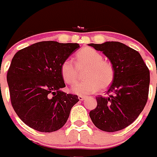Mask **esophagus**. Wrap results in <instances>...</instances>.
Masks as SVG:
<instances>
[{
  "instance_id": "esophagus-1",
  "label": "esophagus",
  "mask_w": 157,
  "mask_h": 157,
  "mask_svg": "<svg viewBox=\"0 0 157 157\" xmlns=\"http://www.w3.org/2000/svg\"><path fill=\"white\" fill-rule=\"evenodd\" d=\"M86 98V96H85V95H80L78 97L79 100H80V101H83Z\"/></svg>"
}]
</instances>
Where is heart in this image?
Segmentation results:
<instances>
[{
	"mask_svg": "<svg viewBox=\"0 0 157 157\" xmlns=\"http://www.w3.org/2000/svg\"><path fill=\"white\" fill-rule=\"evenodd\" d=\"M75 63L70 59L64 60L61 64L60 72L66 84L73 85L78 81L80 71H84L86 80L76 84L71 91L76 94L95 93L101 89L109 87L114 79V68L111 63L103 60V56L91 47L81 48L76 53Z\"/></svg>",
	"mask_w": 157,
	"mask_h": 157,
	"instance_id": "obj_1",
	"label": "heart"
}]
</instances>
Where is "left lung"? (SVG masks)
<instances>
[{"label": "left lung", "mask_w": 157, "mask_h": 157, "mask_svg": "<svg viewBox=\"0 0 157 157\" xmlns=\"http://www.w3.org/2000/svg\"><path fill=\"white\" fill-rule=\"evenodd\" d=\"M102 51L114 68V79L106 97L98 96L90 112L92 122L106 132L126 128L138 118L148 98L150 72L138 51L118 41L89 44Z\"/></svg>", "instance_id": "1"}]
</instances>
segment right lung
<instances>
[{"label":"right lung","instance_id":"1","mask_svg":"<svg viewBox=\"0 0 157 157\" xmlns=\"http://www.w3.org/2000/svg\"><path fill=\"white\" fill-rule=\"evenodd\" d=\"M80 47L77 43L40 41L18 50L7 71L12 107L31 128L50 133L61 129L77 95L64 93L62 63Z\"/></svg>","mask_w":157,"mask_h":157}]
</instances>
